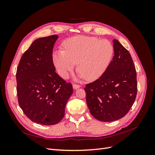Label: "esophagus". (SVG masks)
Returning a JSON list of instances; mask_svg holds the SVG:
<instances>
[{
    "instance_id": "esophagus-1",
    "label": "esophagus",
    "mask_w": 155,
    "mask_h": 155,
    "mask_svg": "<svg viewBox=\"0 0 155 155\" xmlns=\"http://www.w3.org/2000/svg\"><path fill=\"white\" fill-rule=\"evenodd\" d=\"M79 87H80V85H77V84H73V88L74 89H78Z\"/></svg>"
}]
</instances>
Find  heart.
<instances>
[{
    "label": "heart",
    "instance_id": "1",
    "mask_svg": "<svg viewBox=\"0 0 155 155\" xmlns=\"http://www.w3.org/2000/svg\"><path fill=\"white\" fill-rule=\"evenodd\" d=\"M64 50L56 51L53 62L59 76L67 79L78 63L79 78L94 81L105 74L114 55L113 45L109 41L95 37L78 35L63 43Z\"/></svg>",
    "mask_w": 155,
    "mask_h": 155
}]
</instances>
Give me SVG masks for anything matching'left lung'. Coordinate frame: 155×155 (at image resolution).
I'll return each mask as SVG.
<instances>
[{"label":"left lung","mask_w":155,"mask_h":155,"mask_svg":"<svg viewBox=\"0 0 155 155\" xmlns=\"http://www.w3.org/2000/svg\"><path fill=\"white\" fill-rule=\"evenodd\" d=\"M113 47L114 55L107 71L85 88L91 114L105 122L125 116L137 94V72L130 53L118 40H113Z\"/></svg>","instance_id":"1"}]
</instances>
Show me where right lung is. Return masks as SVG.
Listing matches in <instances>:
<instances>
[{
    "label": "right lung",
    "instance_id": "add662e5",
    "mask_svg": "<svg viewBox=\"0 0 155 155\" xmlns=\"http://www.w3.org/2000/svg\"><path fill=\"white\" fill-rule=\"evenodd\" d=\"M58 39L53 35L35 40L22 55L16 73L20 107L30 120L45 125L63 118L73 93L72 84L55 72L52 51Z\"/></svg>",
    "mask_w": 155,
    "mask_h": 155
}]
</instances>
